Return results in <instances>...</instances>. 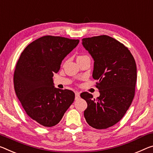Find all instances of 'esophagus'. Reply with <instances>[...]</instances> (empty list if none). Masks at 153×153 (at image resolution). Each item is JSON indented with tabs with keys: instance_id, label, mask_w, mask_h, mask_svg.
I'll use <instances>...</instances> for the list:
<instances>
[{
	"instance_id": "obj_1",
	"label": "esophagus",
	"mask_w": 153,
	"mask_h": 153,
	"mask_svg": "<svg viewBox=\"0 0 153 153\" xmlns=\"http://www.w3.org/2000/svg\"><path fill=\"white\" fill-rule=\"evenodd\" d=\"M76 100H77V99H79V97H80V94H79V93H78V92H76Z\"/></svg>"
}]
</instances>
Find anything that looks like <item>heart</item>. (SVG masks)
<instances>
[{"label": "heart", "mask_w": 153, "mask_h": 153, "mask_svg": "<svg viewBox=\"0 0 153 153\" xmlns=\"http://www.w3.org/2000/svg\"><path fill=\"white\" fill-rule=\"evenodd\" d=\"M85 57H88V56H86V55H80V56H79L78 57H77V59H83V58H85Z\"/></svg>", "instance_id": "obj_1"}]
</instances>
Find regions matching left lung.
Segmentation results:
<instances>
[{
    "label": "left lung",
    "instance_id": "left-lung-1",
    "mask_svg": "<svg viewBox=\"0 0 153 153\" xmlns=\"http://www.w3.org/2000/svg\"><path fill=\"white\" fill-rule=\"evenodd\" d=\"M82 45L94 60L93 77L100 96L87 92L80 97L88 106L84 115L97 129H107L122 119L135 95L137 67L127 47L108 35L82 39Z\"/></svg>",
    "mask_w": 153,
    "mask_h": 153
}]
</instances>
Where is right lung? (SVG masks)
I'll return each instance as SVG.
<instances>
[{"mask_svg": "<svg viewBox=\"0 0 153 153\" xmlns=\"http://www.w3.org/2000/svg\"><path fill=\"white\" fill-rule=\"evenodd\" d=\"M79 42L43 36L22 52L14 72V88L26 113L38 124L46 127L57 125L74 102V92L55 88L52 77Z\"/></svg>", "mask_w": 153, "mask_h": 153, "instance_id": "add662e5", "label": "right lung"}]
</instances>
